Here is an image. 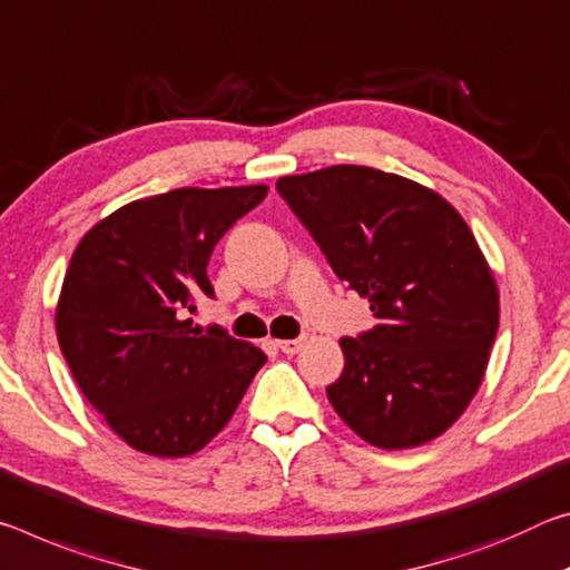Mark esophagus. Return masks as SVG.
<instances>
[{"instance_id":"1","label":"esophagus","mask_w":570,"mask_h":570,"mask_svg":"<svg viewBox=\"0 0 570 570\" xmlns=\"http://www.w3.org/2000/svg\"><path fill=\"white\" fill-rule=\"evenodd\" d=\"M303 338H287V341H277V348L283 351V353H287V356H293V353H297L303 348Z\"/></svg>"}]
</instances>
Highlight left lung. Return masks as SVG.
<instances>
[{"label": "left lung", "mask_w": 570, "mask_h": 570, "mask_svg": "<svg viewBox=\"0 0 570 570\" xmlns=\"http://www.w3.org/2000/svg\"><path fill=\"white\" fill-rule=\"evenodd\" d=\"M277 191L379 318L341 341L333 409L379 450L436 440L478 394L500 323L468 222L429 186L371 166L279 176Z\"/></svg>", "instance_id": "obj_1"}]
</instances>
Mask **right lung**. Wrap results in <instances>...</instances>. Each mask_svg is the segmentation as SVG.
I'll list each match as a JSON object with an SVG mask.
<instances>
[{"label":"right lung","mask_w":570,"mask_h":570,"mask_svg":"<svg viewBox=\"0 0 570 570\" xmlns=\"http://www.w3.org/2000/svg\"><path fill=\"white\" fill-rule=\"evenodd\" d=\"M267 186H184L116 209L82 235L55 307L75 384L136 452L189 456L217 436L267 356L222 328H191L214 295L212 249Z\"/></svg>","instance_id":"obj_1"}]
</instances>
